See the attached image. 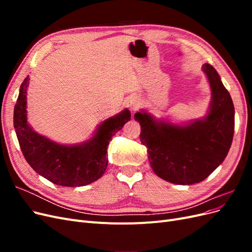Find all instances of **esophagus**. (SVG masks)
<instances>
[{
  "label": "esophagus",
  "mask_w": 252,
  "mask_h": 252,
  "mask_svg": "<svg viewBox=\"0 0 252 252\" xmlns=\"http://www.w3.org/2000/svg\"><path fill=\"white\" fill-rule=\"evenodd\" d=\"M126 105H127V107L130 109V110H136V109L140 107V105H141L140 97L134 96V95L128 97L127 101H126Z\"/></svg>",
  "instance_id": "1"
}]
</instances>
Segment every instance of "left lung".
Segmentation results:
<instances>
[{"label":"left lung","mask_w":252,"mask_h":252,"mask_svg":"<svg viewBox=\"0 0 252 252\" xmlns=\"http://www.w3.org/2000/svg\"><path fill=\"white\" fill-rule=\"evenodd\" d=\"M211 88L208 113L186 125L155 120L142 111L134 114L141 125L140 140L147 147L152 170L163 180L179 185L204 181L223 163L234 132L231 96L210 64L202 67Z\"/></svg>","instance_id":"obj_1"}]
</instances>
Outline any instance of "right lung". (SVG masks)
<instances>
[{"label":"right lung","mask_w":252,"mask_h":252,"mask_svg":"<svg viewBox=\"0 0 252 252\" xmlns=\"http://www.w3.org/2000/svg\"><path fill=\"white\" fill-rule=\"evenodd\" d=\"M29 78L20 87L14 106L13 125L23 156L32 169L60 186L80 187L100 179L107 168V147L112 136L130 120L124 109L98 126L89 141L80 145H61L36 133L27 123L26 94Z\"/></svg>","instance_id":"right-lung-1"}]
</instances>
